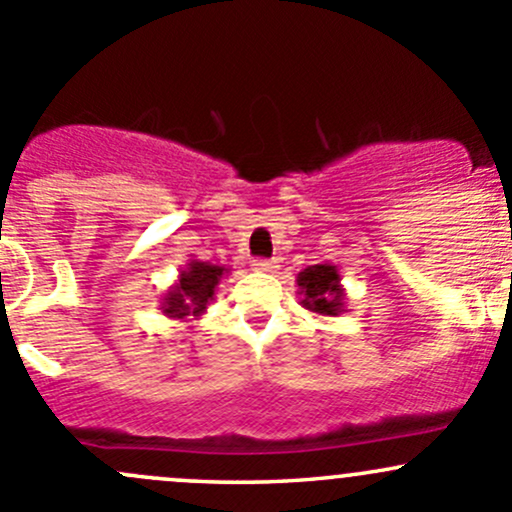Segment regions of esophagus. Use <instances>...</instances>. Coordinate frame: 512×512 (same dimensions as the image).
I'll use <instances>...</instances> for the list:
<instances>
[{
	"instance_id": "34e87169",
	"label": "esophagus",
	"mask_w": 512,
	"mask_h": 512,
	"mask_svg": "<svg viewBox=\"0 0 512 512\" xmlns=\"http://www.w3.org/2000/svg\"><path fill=\"white\" fill-rule=\"evenodd\" d=\"M252 270L272 274V272L279 270V265H277V260H255V262H252Z\"/></svg>"
}]
</instances>
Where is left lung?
<instances>
[{
  "mask_svg": "<svg viewBox=\"0 0 512 512\" xmlns=\"http://www.w3.org/2000/svg\"><path fill=\"white\" fill-rule=\"evenodd\" d=\"M299 304L319 316H338L346 311V289L336 265H311L297 274Z\"/></svg>",
  "mask_w": 512,
  "mask_h": 512,
  "instance_id": "obj_1",
  "label": "left lung"
}]
</instances>
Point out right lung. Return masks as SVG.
I'll list each match as a JSON object with an SVG mask.
<instances>
[{"label": "right lung", "mask_w": 512, "mask_h": 512, "mask_svg": "<svg viewBox=\"0 0 512 512\" xmlns=\"http://www.w3.org/2000/svg\"><path fill=\"white\" fill-rule=\"evenodd\" d=\"M230 270L225 265H211V262L188 260L181 267L179 279L171 284L159 301L161 314L169 319L193 321L206 314L208 304L215 299L220 279Z\"/></svg>", "instance_id": "1"}]
</instances>
